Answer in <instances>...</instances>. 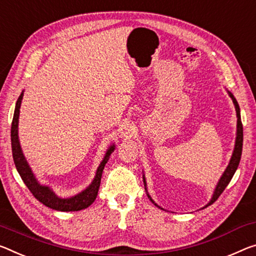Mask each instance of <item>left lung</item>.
I'll list each match as a JSON object with an SVG mask.
<instances>
[{
    "label": "left lung",
    "mask_w": 256,
    "mask_h": 256,
    "mask_svg": "<svg viewBox=\"0 0 256 256\" xmlns=\"http://www.w3.org/2000/svg\"><path fill=\"white\" fill-rule=\"evenodd\" d=\"M228 91V90H226ZM228 94L231 99H232V102L234 104V109H236V114H237V132H236V141H234V152H232V155H231L230 158V162L228 166H226V168L224 170V172L222 173V176L220 178V180L216 184V189H214V192L212 194V198H210V200L206 204L204 208H208V206L212 205L214 202H216L218 196L223 192V190L226 189V186L229 184V182L232 179L234 172H236V170L239 165V162H240V157H242V120H240V109H239L238 106V102L236 98H234L232 93L230 91H228ZM144 178V189H146V192H147V196L154 205H156L157 208H160V210H164L163 208H160V206H158L155 202L152 200V198L150 197V194H148V190H147V182H146V178H144V174L142 176Z\"/></svg>",
    "instance_id": "8db88e82"
}]
</instances>
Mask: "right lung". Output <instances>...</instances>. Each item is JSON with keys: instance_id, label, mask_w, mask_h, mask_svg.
<instances>
[{"instance_id": "add662e5", "label": "right lung", "mask_w": 256, "mask_h": 256, "mask_svg": "<svg viewBox=\"0 0 256 256\" xmlns=\"http://www.w3.org/2000/svg\"><path fill=\"white\" fill-rule=\"evenodd\" d=\"M24 96V91L22 94L19 96L16 104L14 120H12L11 125V147H12V156H14V162L17 168L18 173L22 176V181L25 182L27 188L30 190V192L34 194V197L38 202H42L43 205L48 206L52 210H62V212H74V210H80L90 206L98 194V190L100 186L101 176H102V172L104 168V165L110 157L112 152L115 150V144H112L110 147L107 149L106 154H104V160H101L98 170L96 172V176L90 184L82 192H78L75 196L68 197V198H62L52 190L48 186L40 184L36 179L35 174L32 171L30 164L26 160V157L24 155L22 146H20L19 136H18V124H19V114H20V106H22V100Z\"/></svg>"}]
</instances>
